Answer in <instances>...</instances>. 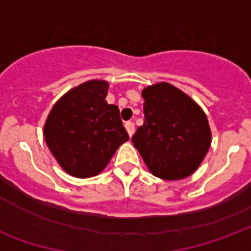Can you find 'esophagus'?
I'll return each mask as SVG.
<instances>
[{
  "label": "esophagus",
  "instance_id": "esophagus-1",
  "mask_svg": "<svg viewBox=\"0 0 251 251\" xmlns=\"http://www.w3.org/2000/svg\"><path fill=\"white\" fill-rule=\"evenodd\" d=\"M125 127L127 133H129V136H133V133H134V124L130 122V121H127V122H125Z\"/></svg>",
  "mask_w": 251,
  "mask_h": 251
}]
</instances>
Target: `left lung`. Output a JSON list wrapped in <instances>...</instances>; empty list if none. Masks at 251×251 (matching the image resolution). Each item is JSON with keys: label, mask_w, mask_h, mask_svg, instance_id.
Listing matches in <instances>:
<instances>
[{"label": "left lung", "mask_w": 251, "mask_h": 251, "mask_svg": "<svg viewBox=\"0 0 251 251\" xmlns=\"http://www.w3.org/2000/svg\"><path fill=\"white\" fill-rule=\"evenodd\" d=\"M144 125L131 137L149 171L164 180L188 177L198 169L211 145L204 111L169 83L142 91Z\"/></svg>", "instance_id": "left-lung-1"}]
</instances>
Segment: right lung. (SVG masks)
<instances>
[{"label":"right lung","instance_id":"add662e5","mask_svg":"<svg viewBox=\"0 0 251 251\" xmlns=\"http://www.w3.org/2000/svg\"><path fill=\"white\" fill-rule=\"evenodd\" d=\"M109 83L88 80L70 90L52 107L44 126L47 145L67 174L91 177L129 140L120 110L109 104Z\"/></svg>","mask_w":251,"mask_h":251}]
</instances>
